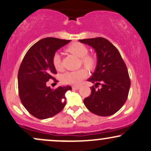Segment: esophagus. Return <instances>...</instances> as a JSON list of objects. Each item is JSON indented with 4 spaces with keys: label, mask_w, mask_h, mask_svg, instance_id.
I'll use <instances>...</instances> for the list:
<instances>
[{
    "label": "esophagus",
    "mask_w": 151,
    "mask_h": 151,
    "mask_svg": "<svg viewBox=\"0 0 151 151\" xmlns=\"http://www.w3.org/2000/svg\"><path fill=\"white\" fill-rule=\"evenodd\" d=\"M80 86H73V87H72V89H75V90H78L80 89Z\"/></svg>",
    "instance_id": "1"
}]
</instances>
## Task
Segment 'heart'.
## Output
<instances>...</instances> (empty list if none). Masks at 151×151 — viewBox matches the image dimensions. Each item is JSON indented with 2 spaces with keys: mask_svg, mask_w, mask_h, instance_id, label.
<instances>
[{
  "mask_svg": "<svg viewBox=\"0 0 151 151\" xmlns=\"http://www.w3.org/2000/svg\"><path fill=\"white\" fill-rule=\"evenodd\" d=\"M67 50L71 54L78 58H81L80 61L83 65L89 71H93L96 66V60L91 55H88V48L81 43L75 42L70 45ZM52 65L58 71H62L63 68L62 58L58 52H55L52 58ZM87 76V71L85 68H80L77 71H67L62 74L61 80L66 84L70 85H78L83 79Z\"/></svg>",
  "mask_w": 151,
  "mask_h": 151,
  "instance_id": "b5f03b06",
  "label": "heart"
}]
</instances>
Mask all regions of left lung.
Segmentation results:
<instances>
[{
    "label": "left lung",
    "instance_id": "left-lung-1",
    "mask_svg": "<svg viewBox=\"0 0 151 151\" xmlns=\"http://www.w3.org/2000/svg\"><path fill=\"white\" fill-rule=\"evenodd\" d=\"M91 46L97 56L95 71L87 80L95 83L89 96L84 99V104L91 112L101 116L115 114L126 103L130 87L128 68L119 50L103 37L79 40Z\"/></svg>",
    "mask_w": 151,
    "mask_h": 151
}]
</instances>
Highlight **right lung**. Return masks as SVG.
I'll return each instance as SVG.
<instances>
[{"instance_id": "right-lung-1", "label": "right lung", "mask_w": 151, "mask_h": 151, "mask_svg": "<svg viewBox=\"0 0 151 151\" xmlns=\"http://www.w3.org/2000/svg\"><path fill=\"white\" fill-rule=\"evenodd\" d=\"M71 40L47 37L37 42L26 52L18 73L19 94L29 113L40 119L50 118L60 112L66 105L65 93L71 86H59L55 89L47 87L53 79L56 69L52 58L57 50Z\"/></svg>"}]
</instances>
